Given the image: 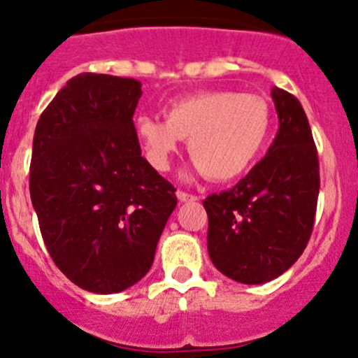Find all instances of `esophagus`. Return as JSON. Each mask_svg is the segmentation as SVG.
Here are the masks:
<instances>
[{
    "instance_id": "1",
    "label": "esophagus",
    "mask_w": 358,
    "mask_h": 358,
    "mask_svg": "<svg viewBox=\"0 0 358 358\" xmlns=\"http://www.w3.org/2000/svg\"><path fill=\"white\" fill-rule=\"evenodd\" d=\"M176 197H178L182 202L197 201V196H194V194H189V192H183V190H178V192H176Z\"/></svg>"
}]
</instances>
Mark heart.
Segmentation results:
<instances>
[{"mask_svg":"<svg viewBox=\"0 0 358 358\" xmlns=\"http://www.w3.org/2000/svg\"><path fill=\"white\" fill-rule=\"evenodd\" d=\"M164 117L136 119V135L150 166L166 171L182 140L189 138L190 157L216 182H229L248 171L262 154L272 124L266 100L230 90L176 100Z\"/></svg>","mask_w":358,"mask_h":358,"instance_id":"1","label":"heart"}]
</instances>
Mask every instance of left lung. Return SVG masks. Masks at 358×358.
<instances>
[{"label":"left lung","mask_w":358,"mask_h":358,"mask_svg":"<svg viewBox=\"0 0 358 358\" xmlns=\"http://www.w3.org/2000/svg\"><path fill=\"white\" fill-rule=\"evenodd\" d=\"M279 131L266 156L234 189L202 201L213 265L241 284H265L301 256L313 230L319 156L301 103L272 90Z\"/></svg>","instance_id":"8db88e82"}]
</instances>
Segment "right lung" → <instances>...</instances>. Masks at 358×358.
I'll use <instances>...</instances> for the list:
<instances>
[{"label": "right lung", "instance_id": "obj_1", "mask_svg": "<svg viewBox=\"0 0 358 358\" xmlns=\"http://www.w3.org/2000/svg\"><path fill=\"white\" fill-rule=\"evenodd\" d=\"M142 83L83 72L43 110L29 190L60 272L112 294L150 270L176 189L142 157L133 114Z\"/></svg>", "mask_w": 358, "mask_h": 358}]
</instances>
